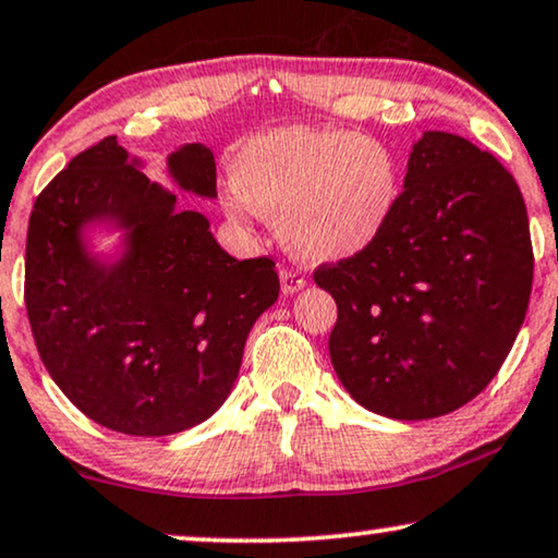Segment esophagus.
Wrapping results in <instances>:
<instances>
[{
	"instance_id": "esophagus-1",
	"label": "esophagus",
	"mask_w": 558,
	"mask_h": 558,
	"mask_svg": "<svg viewBox=\"0 0 558 558\" xmlns=\"http://www.w3.org/2000/svg\"><path fill=\"white\" fill-rule=\"evenodd\" d=\"M303 288H306V280L301 278V272L288 270V267L280 270V291H283V295H295Z\"/></svg>"
}]
</instances>
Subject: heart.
I'll list each match as a JSON object with an SVG mask.
<instances>
[{"label":"heart","instance_id":"b5f03b06","mask_svg":"<svg viewBox=\"0 0 558 558\" xmlns=\"http://www.w3.org/2000/svg\"><path fill=\"white\" fill-rule=\"evenodd\" d=\"M225 209L236 225L278 219L295 257L344 263L385 234L400 202L398 158L383 140L333 128H278L232 160Z\"/></svg>","mask_w":558,"mask_h":558}]
</instances>
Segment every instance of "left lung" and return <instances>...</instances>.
<instances>
[{
    "mask_svg": "<svg viewBox=\"0 0 558 558\" xmlns=\"http://www.w3.org/2000/svg\"><path fill=\"white\" fill-rule=\"evenodd\" d=\"M314 278L337 301L329 354L349 396L392 421L447 415L487 388L523 326L521 189L470 140L423 132L385 234Z\"/></svg>",
    "mask_w": 558,
    "mask_h": 558,
    "instance_id": "1",
    "label": "left lung"
}]
</instances>
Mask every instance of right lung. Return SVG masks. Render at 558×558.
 <instances>
[{
	"label": "right lung",
	"instance_id": "add662e5",
	"mask_svg": "<svg viewBox=\"0 0 558 558\" xmlns=\"http://www.w3.org/2000/svg\"><path fill=\"white\" fill-rule=\"evenodd\" d=\"M166 166L178 191L217 198L206 145L175 147ZM143 168L107 137L37 196L25 306L43 365L81 413L119 434L170 436L225 405L280 283L272 259L229 255L209 219Z\"/></svg>",
	"mask_w": 558,
	"mask_h": 558
}]
</instances>
